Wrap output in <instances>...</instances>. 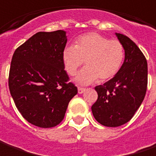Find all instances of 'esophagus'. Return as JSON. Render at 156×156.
<instances>
[{
  "mask_svg": "<svg viewBox=\"0 0 156 156\" xmlns=\"http://www.w3.org/2000/svg\"><path fill=\"white\" fill-rule=\"evenodd\" d=\"M85 91H86V88H84V87H78V93L81 94V93H83Z\"/></svg>",
  "mask_w": 156,
  "mask_h": 156,
  "instance_id": "obj_1",
  "label": "esophagus"
}]
</instances>
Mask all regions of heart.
Returning <instances> with one entry per match:
<instances>
[{
  "label": "heart",
  "mask_w": 156,
  "mask_h": 156,
  "mask_svg": "<svg viewBox=\"0 0 156 156\" xmlns=\"http://www.w3.org/2000/svg\"><path fill=\"white\" fill-rule=\"evenodd\" d=\"M125 59V48L120 41L109 40L98 33H87L75 41V47L68 46L62 52L65 70L74 76L83 64L76 77V82L88 85L98 79L106 81L116 76Z\"/></svg>",
  "instance_id": "heart-1"
}]
</instances>
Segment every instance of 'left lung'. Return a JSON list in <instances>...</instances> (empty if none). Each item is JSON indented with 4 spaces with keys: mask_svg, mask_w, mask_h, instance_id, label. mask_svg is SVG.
I'll list each match as a JSON object with an SVG mask.
<instances>
[{
    "mask_svg": "<svg viewBox=\"0 0 156 156\" xmlns=\"http://www.w3.org/2000/svg\"><path fill=\"white\" fill-rule=\"evenodd\" d=\"M116 36L125 48L124 63L115 77L95 87L98 99L92 106L96 121L109 127L124 125L133 117L148 85V64L141 50L129 37Z\"/></svg>",
    "mask_w": 156,
    "mask_h": 156,
    "instance_id": "8db88e82",
    "label": "left lung"
}]
</instances>
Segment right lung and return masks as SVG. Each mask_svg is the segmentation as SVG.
Listing matches in <instances>:
<instances>
[{
    "label": "right lung",
    "mask_w": 156,
    "mask_h": 156,
    "mask_svg": "<svg viewBox=\"0 0 156 156\" xmlns=\"http://www.w3.org/2000/svg\"><path fill=\"white\" fill-rule=\"evenodd\" d=\"M66 32H38L15 50L8 86L17 109L28 122L42 128L58 125L77 94L69 82L62 52Z\"/></svg>",
    "instance_id": "right-lung-1"
}]
</instances>
